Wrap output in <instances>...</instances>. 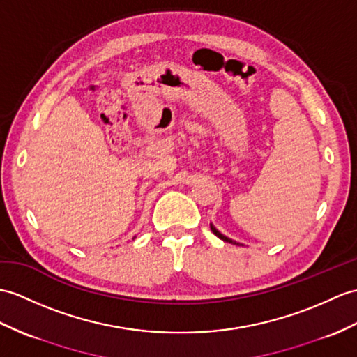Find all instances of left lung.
<instances>
[{
    "instance_id": "obj_1",
    "label": "left lung",
    "mask_w": 357,
    "mask_h": 357,
    "mask_svg": "<svg viewBox=\"0 0 357 357\" xmlns=\"http://www.w3.org/2000/svg\"><path fill=\"white\" fill-rule=\"evenodd\" d=\"M210 228H211V231H213V233L214 234H216L220 240H223V242H228V243H233V245H237V246H243L242 243H238V242H236V240H233V238H229V237H227V236H223L222 233H220V231L216 228V227H214L213 225V223H210Z\"/></svg>"
}]
</instances>
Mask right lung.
<instances>
[{
	"label": "right lung",
	"instance_id": "add662e5",
	"mask_svg": "<svg viewBox=\"0 0 357 357\" xmlns=\"http://www.w3.org/2000/svg\"><path fill=\"white\" fill-rule=\"evenodd\" d=\"M134 238H135V237H134Z\"/></svg>",
	"mask_w": 357,
	"mask_h": 357
}]
</instances>
